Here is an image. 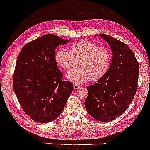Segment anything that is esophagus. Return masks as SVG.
<instances>
[{"label":"esophagus","instance_id":"esophagus-1","mask_svg":"<svg viewBox=\"0 0 150 150\" xmlns=\"http://www.w3.org/2000/svg\"><path fill=\"white\" fill-rule=\"evenodd\" d=\"M80 87H81L80 85H78V84H74V89H78V88H80Z\"/></svg>","mask_w":150,"mask_h":150}]
</instances>
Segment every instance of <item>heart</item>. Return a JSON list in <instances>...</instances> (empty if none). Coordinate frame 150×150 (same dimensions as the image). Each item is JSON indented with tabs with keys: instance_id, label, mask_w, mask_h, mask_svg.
<instances>
[{
	"instance_id": "obj_1",
	"label": "heart",
	"mask_w": 150,
	"mask_h": 150,
	"mask_svg": "<svg viewBox=\"0 0 150 150\" xmlns=\"http://www.w3.org/2000/svg\"><path fill=\"white\" fill-rule=\"evenodd\" d=\"M111 53L105 47L99 46L94 42L81 40L73 43L69 52L61 47L56 51L55 60L57 65L64 71H69L66 78L73 83H81L89 78L97 81L108 72L111 63Z\"/></svg>"
}]
</instances>
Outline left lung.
<instances>
[{
	"label": "left lung",
	"instance_id": "1",
	"mask_svg": "<svg viewBox=\"0 0 150 150\" xmlns=\"http://www.w3.org/2000/svg\"><path fill=\"white\" fill-rule=\"evenodd\" d=\"M110 46L112 60L108 72L94 85L87 87L85 107L97 121L107 122L120 116L136 94L139 64L126 44L107 35H98Z\"/></svg>",
	"mask_w": 150,
	"mask_h": 150
}]
</instances>
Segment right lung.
<instances>
[{"instance_id": "right-lung-1", "label": "right lung", "mask_w": 150, "mask_h": 150, "mask_svg": "<svg viewBox=\"0 0 150 150\" xmlns=\"http://www.w3.org/2000/svg\"><path fill=\"white\" fill-rule=\"evenodd\" d=\"M69 40L45 35L23 47L17 59L13 90L23 110L36 122L57 118L74 89L72 83L61 80L55 60L56 47Z\"/></svg>"}]
</instances>
